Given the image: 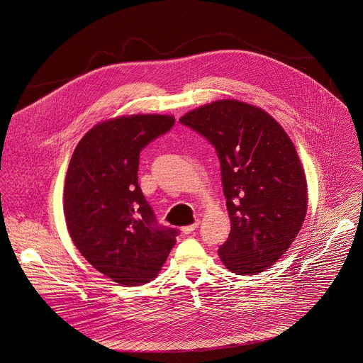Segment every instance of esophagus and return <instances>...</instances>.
<instances>
[{
	"mask_svg": "<svg viewBox=\"0 0 363 363\" xmlns=\"http://www.w3.org/2000/svg\"><path fill=\"white\" fill-rule=\"evenodd\" d=\"M198 225H199V221H196V223H194V224H191V225H186V227L182 228V233L186 234V235H188V234H192V233L198 228Z\"/></svg>",
	"mask_w": 363,
	"mask_h": 363,
	"instance_id": "34e87169",
	"label": "esophagus"
}]
</instances>
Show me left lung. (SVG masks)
Instances as JSON below:
<instances>
[{
	"instance_id": "obj_1",
	"label": "left lung",
	"mask_w": 363,
	"mask_h": 363,
	"mask_svg": "<svg viewBox=\"0 0 363 363\" xmlns=\"http://www.w3.org/2000/svg\"><path fill=\"white\" fill-rule=\"evenodd\" d=\"M181 123L216 149L231 220L218 256L233 273L273 266L296 238L308 210L301 160L281 125L264 110L217 100L186 113Z\"/></svg>"
}]
</instances>
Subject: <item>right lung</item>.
I'll list each match as a JSON object with an SVG mask.
<instances>
[{"mask_svg": "<svg viewBox=\"0 0 363 363\" xmlns=\"http://www.w3.org/2000/svg\"><path fill=\"white\" fill-rule=\"evenodd\" d=\"M174 122L172 116L159 114L100 122L82 138L68 167V233L97 272L125 286L152 281L178 235V230L157 224L138 184L142 149Z\"/></svg>", "mask_w": 363, "mask_h": 363, "instance_id": "right-lung-1", "label": "right lung"}]
</instances>
